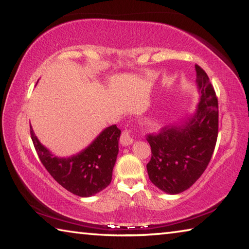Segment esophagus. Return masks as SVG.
<instances>
[{
    "label": "esophagus",
    "mask_w": 249,
    "mask_h": 249,
    "mask_svg": "<svg viewBox=\"0 0 249 249\" xmlns=\"http://www.w3.org/2000/svg\"><path fill=\"white\" fill-rule=\"evenodd\" d=\"M120 142H121V144L123 145V146H128V145H130V144H133L134 140H133L132 134H130V130L124 129L123 132H122Z\"/></svg>",
    "instance_id": "esophagus-1"
}]
</instances>
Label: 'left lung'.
<instances>
[{
    "mask_svg": "<svg viewBox=\"0 0 249 249\" xmlns=\"http://www.w3.org/2000/svg\"><path fill=\"white\" fill-rule=\"evenodd\" d=\"M200 102L195 114L181 125L167 126L147 135L151 158L147 171L160 190L178 195L200 178L215 148L218 134V104L205 71L196 65Z\"/></svg>",
    "mask_w": 249,
    "mask_h": 249,
    "instance_id": "obj_1",
    "label": "left lung"
}]
</instances>
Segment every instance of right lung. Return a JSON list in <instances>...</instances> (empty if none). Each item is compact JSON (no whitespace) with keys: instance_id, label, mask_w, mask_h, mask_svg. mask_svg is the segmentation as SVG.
Returning a JSON list of instances; mask_svg holds the SVG:
<instances>
[{"instance_id":"right-lung-1","label":"right lung","mask_w":249,"mask_h":249,"mask_svg":"<svg viewBox=\"0 0 249 249\" xmlns=\"http://www.w3.org/2000/svg\"><path fill=\"white\" fill-rule=\"evenodd\" d=\"M121 129L105 128L91 144L74 156L59 158L40 144L31 126V137L41 163L66 190L79 196H91L104 190L112 181L119 154Z\"/></svg>"}]
</instances>
